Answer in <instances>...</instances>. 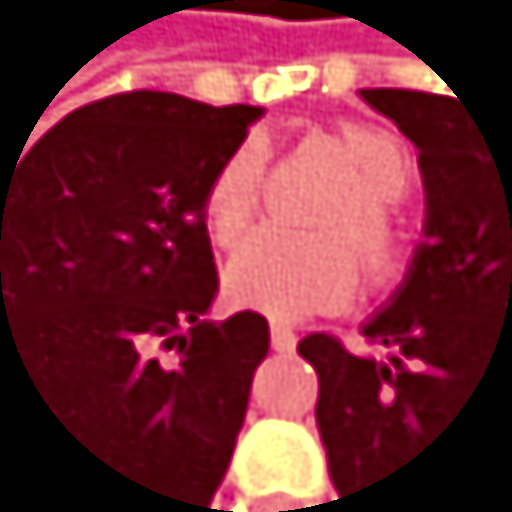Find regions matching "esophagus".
Wrapping results in <instances>:
<instances>
[{"label": "esophagus", "mask_w": 512, "mask_h": 512, "mask_svg": "<svg viewBox=\"0 0 512 512\" xmlns=\"http://www.w3.org/2000/svg\"><path fill=\"white\" fill-rule=\"evenodd\" d=\"M295 342L299 338H295V329H290V325H273L269 329V346L273 350H295Z\"/></svg>", "instance_id": "1"}]
</instances>
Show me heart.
<instances>
[{
	"mask_svg": "<svg viewBox=\"0 0 512 512\" xmlns=\"http://www.w3.org/2000/svg\"><path fill=\"white\" fill-rule=\"evenodd\" d=\"M342 149L355 162L359 183H350L325 209V226L333 230L273 226L252 235L226 265L230 299L273 316L329 312L342 308L363 282L359 247L376 269L393 260V200L411 187L415 157L398 131L381 123H346ZM260 192H265V144L247 136L213 170L200 200L204 230L217 247H235L252 230Z\"/></svg>",
	"mask_w": 512,
	"mask_h": 512,
	"instance_id": "1",
	"label": "heart"
}]
</instances>
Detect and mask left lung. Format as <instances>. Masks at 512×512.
I'll return each mask as SVG.
<instances>
[{"label":"left lung","instance_id":"left-lung-1","mask_svg":"<svg viewBox=\"0 0 512 512\" xmlns=\"http://www.w3.org/2000/svg\"><path fill=\"white\" fill-rule=\"evenodd\" d=\"M419 149L423 243L398 295L363 320L385 359L312 333L316 428L338 505L393 512L428 492L445 441L471 411L512 432V119L458 93L363 89Z\"/></svg>","mask_w":512,"mask_h":512}]
</instances>
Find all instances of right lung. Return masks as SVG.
<instances>
[{"label": "right lung", "instance_id": "right-lung-1", "mask_svg": "<svg viewBox=\"0 0 512 512\" xmlns=\"http://www.w3.org/2000/svg\"><path fill=\"white\" fill-rule=\"evenodd\" d=\"M260 114L140 89L0 162V376L89 462L97 512H204L235 454L269 325L204 320L200 200ZM157 345L180 350L174 369Z\"/></svg>", "mask_w": 512, "mask_h": 512}]
</instances>
